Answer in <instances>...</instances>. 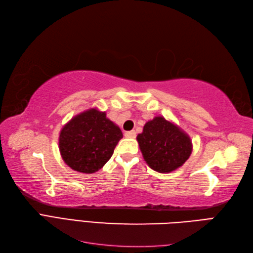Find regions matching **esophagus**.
Masks as SVG:
<instances>
[{
	"mask_svg": "<svg viewBox=\"0 0 253 253\" xmlns=\"http://www.w3.org/2000/svg\"><path fill=\"white\" fill-rule=\"evenodd\" d=\"M125 136L126 137H129V138H134L136 136V133L134 130H131V131H127L125 132Z\"/></svg>",
	"mask_w": 253,
	"mask_h": 253,
	"instance_id": "esophagus-1",
	"label": "esophagus"
}]
</instances>
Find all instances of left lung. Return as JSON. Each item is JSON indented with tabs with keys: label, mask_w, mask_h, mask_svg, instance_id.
I'll use <instances>...</instances> for the list:
<instances>
[{
	"label": "left lung",
	"mask_w": 253,
	"mask_h": 253,
	"mask_svg": "<svg viewBox=\"0 0 253 253\" xmlns=\"http://www.w3.org/2000/svg\"><path fill=\"white\" fill-rule=\"evenodd\" d=\"M136 140L146 163L160 173L180 168L192 152L189 135L163 117L148 121Z\"/></svg>",
	"instance_id": "left-lung-1"
}]
</instances>
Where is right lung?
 <instances>
[{
	"mask_svg": "<svg viewBox=\"0 0 253 253\" xmlns=\"http://www.w3.org/2000/svg\"><path fill=\"white\" fill-rule=\"evenodd\" d=\"M121 129L96 108L73 117L59 137L62 159L73 170L93 173L109 161L119 141Z\"/></svg>",
	"mask_w": 253,
	"mask_h": 253,
	"instance_id": "1",
	"label": "right lung"
}]
</instances>
